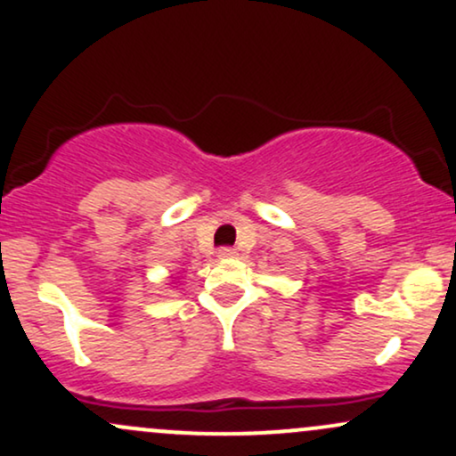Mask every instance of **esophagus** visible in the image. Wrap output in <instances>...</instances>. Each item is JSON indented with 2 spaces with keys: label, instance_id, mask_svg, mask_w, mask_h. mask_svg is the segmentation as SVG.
I'll use <instances>...</instances> for the list:
<instances>
[{
  "label": "esophagus",
  "instance_id": "1",
  "mask_svg": "<svg viewBox=\"0 0 456 456\" xmlns=\"http://www.w3.org/2000/svg\"><path fill=\"white\" fill-rule=\"evenodd\" d=\"M235 255L233 248H229V246H223L221 250H218V259H232Z\"/></svg>",
  "mask_w": 456,
  "mask_h": 456
}]
</instances>
